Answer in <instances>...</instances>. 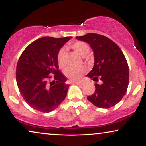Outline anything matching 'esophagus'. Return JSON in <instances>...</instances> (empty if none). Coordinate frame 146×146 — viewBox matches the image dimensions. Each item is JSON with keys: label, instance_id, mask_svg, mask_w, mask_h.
<instances>
[{"label": "esophagus", "instance_id": "esophagus-1", "mask_svg": "<svg viewBox=\"0 0 146 146\" xmlns=\"http://www.w3.org/2000/svg\"><path fill=\"white\" fill-rule=\"evenodd\" d=\"M74 84H76V85H80V86H82V85H83L84 84V81L74 82Z\"/></svg>", "mask_w": 146, "mask_h": 146}]
</instances>
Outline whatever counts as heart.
Segmentation results:
<instances>
[{
    "mask_svg": "<svg viewBox=\"0 0 146 146\" xmlns=\"http://www.w3.org/2000/svg\"><path fill=\"white\" fill-rule=\"evenodd\" d=\"M69 47L82 57L86 56L90 50L89 46L82 41H77L72 43L69 45ZM66 57L67 52L66 50L64 48H61L57 56L58 62L59 66L60 68L65 66ZM86 68L83 66L77 68L68 67L64 70V74L72 80L75 81L78 80L84 74Z\"/></svg>",
    "mask_w": 146,
    "mask_h": 146,
    "instance_id": "1",
    "label": "heart"
}]
</instances>
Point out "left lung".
I'll list each match as a JSON object with an SVG mask.
<instances>
[{"mask_svg":"<svg viewBox=\"0 0 146 146\" xmlns=\"http://www.w3.org/2000/svg\"><path fill=\"white\" fill-rule=\"evenodd\" d=\"M90 46L94 64L86 75L94 81L96 90L87 98L96 107L109 108L117 104L126 93L129 84V68L125 56L114 42L103 35L88 33L77 36Z\"/></svg>","mask_w":146,"mask_h":146,"instance_id":"obj_1","label":"left lung"}]
</instances>
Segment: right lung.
Segmentation results:
<instances>
[{
  "instance_id": "obj_1",
  "label": "right lung",
  "mask_w": 146,
  "mask_h": 146,
  "mask_svg": "<svg viewBox=\"0 0 146 146\" xmlns=\"http://www.w3.org/2000/svg\"><path fill=\"white\" fill-rule=\"evenodd\" d=\"M72 37H43L26 48L17 66V82L28 104L42 112L56 109L66 96L69 85L58 69L57 56ZM52 75L55 80L49 81Z\"/></svg>"
}]
</instances>
